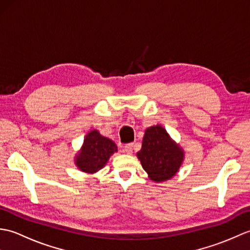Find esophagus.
<instances>
[{
  "mask_svg": "<svg viewBox=\"0 0 250 250\" xmlns=\"http://www.w3.org/2000/svg\"><path fill=\"white\" fill-rule=\"evenodd\" d=\"M124 151L125 153H128V155H131V153L133 152V144H132V143H130V144H126L124 147Z\"/></svg>",
  "mask_w": 250,
  "mask_h": 250,
  "instance_id": "esophagus-1",
  "label": "esophagus"
}]
</instances>
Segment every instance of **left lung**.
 I'll return each instance as SVG.
<instances>
[{
  "instance_id": "8db88e82",
  "label": "left lung",
  "mask_w": 250,
  "mask_h": 250,
  "mask_svg": "<svg viewBox=\"0 0 250 250\" xmlns=\"http://www.w3.org/2000/svg\"><path fill=\"white\" fill-rule=\"evenodd\" d=\"M185 152L161 125L147 128L137 158L148 176L156 183L174 177L184 161Z\"/></svg>"
}]
</instances>
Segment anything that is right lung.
<instances>
[{
    "mask_svg": "<svg viewBox=\"0 0 250 250\" xmlns=\"http://www.w3.org/2000/svg\"><path fill=\"white\" fill-rule=\"evenodd\" d=\"M114 152H117L115 143L98 130H92L84 136L82 149L75 156V164L81 171L94 174L105 167Z\"/></svg>",
    "mask_w": 250,
    "mask_h": 250,
    "instance_id": "add662e5",
    "label": "right lung"
}]
</instances>
